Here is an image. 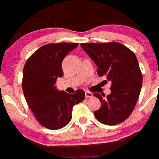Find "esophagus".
<instances>
[{"instance_id": "1", "label": "esophagus", "mask_w": 159, "mask_h": 159, "mask_svg": "<svg viewBox=\"0 0 159 159\" xmlns=\"http://www.w3.org/2000/svg\"><path fill=\"white\" fill-rule=\"evenodd\" d=\"M85 97L87 98H92L93 97L92 93L90 92V91H85Z\"/></svg>"}]
</instances>
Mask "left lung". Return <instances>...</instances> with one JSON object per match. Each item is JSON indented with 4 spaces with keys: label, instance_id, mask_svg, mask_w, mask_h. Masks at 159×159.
Returning a JSON list of instances; mask_svg holds the SVG:
<instances>
[{
    "label": "left lung",
    "instance_id": "obj_1",
    "mask_svg": "<svg viewBox=\"0 0 159 159\" xmlns=\"http://www.w3.org/2000/svg\"><path fill=\"white\" fill-rule=\"evenodd\" d=\"M81 48L98 67V75L111 81V94L100 100L101 107L94 111L98 121L115 125L127 119L135 107L142 84V74L133 51L118 42L82 43Z\"/></svg>",
    "mask_w": 159,
    "mask_h": 159
}]
</instances>
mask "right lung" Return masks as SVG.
Here are the masks:
<instances>
[{
  "label": "right lung",
  "instance_id": "right-lung-1",
  "mask_svg": "<svg viewBox=\"0 0 159 159\" xmlns=\"http://www.w3.org/2000/svg\"><path fill=\"white\" fill-rule=\"evenodd\" d=\"M78 45V43L65 42L45 44L30 56L24 67V95L38 122L48 129L66 126L71 120L74 105L85 98L82 89L71 94L58 91L55 86L57 78L64 75V58Z\"/></svg>",
  "mask_w": 159,
  "mask_h": 159
}]
</instances>
